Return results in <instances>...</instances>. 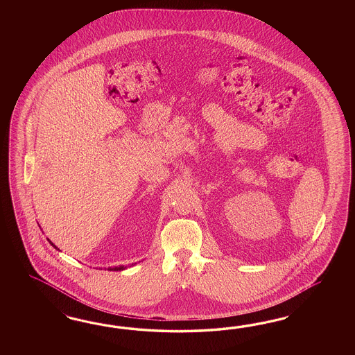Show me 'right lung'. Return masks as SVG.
<instances>
[{"mask_svg":"<svg viewBox=\"0 0 355 355\" xmlns=\"http://www.w3.org/2000/svg\"><path fill=\"white\" fill-rule=\"evenodd\" d=\"M48 241H49V239H48ZM49 243H51V245H52V246H53L55 250H58V248H57V246H54L53 243H52L51 241H49ZM123 269H126V267H123V266H119V267H113V268H110V267H109L107 270H123Z\"/></svg>","mask_w":355,"mask_h":355,"instance_id":"add662e5","label":"right lung"}]
</instances>
